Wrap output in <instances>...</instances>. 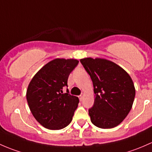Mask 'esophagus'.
<instances>
[{
	"instance_id": "esophagus-1",
	"label": "esophagus",
	"mask_w": 152,
	"mask_h": 152,
	"mask_svg": "<svg viewBox=\"0 0 152 152\" xmlns=\"http://www.w3.org/2000/svg\"><path fill=\"white\" fill-rule=\"evenodd\" d=\"M84 96H85V94H81V95H80V96H79V99H80V101H82L83 99Z\"/></svg>"
}]
</instances>
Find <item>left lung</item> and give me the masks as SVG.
<instances>
[{
    "label": "left lung",
    "mask_w": 152,
    "mask_h": 152,
    "mask_svg": "<svg viewBox=\"0 0 152 152\" xmlns=\"http://www.w3.org/2000/svg\"><path fill=\"white\" fill-rule=\"evenodd\" d=\"M93 82L94 103L88 110L93 124L110 129L123 121L133 104L135 88L127 72L114 62L100 58L80 59Z\"/></svg>",
    "instance_id": "8db88e82"
}]
</instances>
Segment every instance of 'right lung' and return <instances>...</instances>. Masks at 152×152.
Masks as SVG:
<instances>
[{"label": "right lung", "mask_w": 152, "mask_h": 152, "mask_svg": "<svg viewBox=\"0 0 152 152\" xmlns=\"http://www.w3.org/2000/svg\"><path fill=\"white\" fill-rule=\"evenodd\" d=\"M77 59L56 58L34 76L28 86L26 99L31 113L44 127L56 130L69 124L78 106L77 96L63 93L69 75L77 66Z\"/></svg>", "instance_id": "right-lung-1"}]
</instances>
